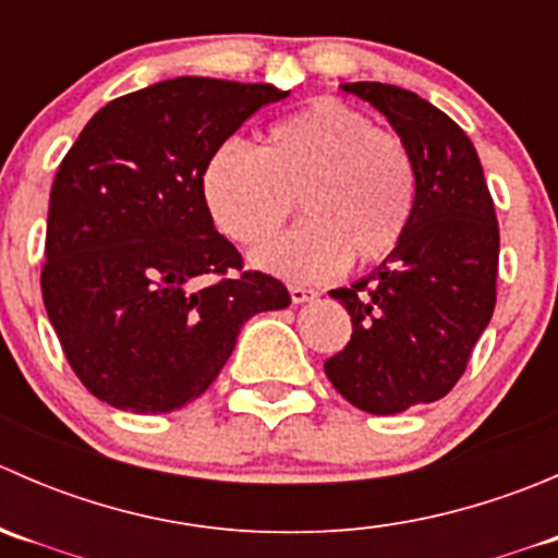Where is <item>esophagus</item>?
I'll list each match as a JSON object with an SVG mask.
<instances>
[{
  "label": "esophagus",
  "instance_id": "esophagus-1",
  "mask_svg": "<svg viewBox=\"0 0 558 558\" xmlns=\"http://www.w3.org/2000/svg\"><path fill=\"white\" fill-rule=\"evenodd\" d=\"M289 294H291V302H294V305H305V302L318 300V291L305 289V286H291Z\"/></svg>",
  "mask_w": 558,
  "mask_h": 558
}]
</instances>
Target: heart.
Instances as JSON below:
<instances>
[{"label": "heart", "instance_id": "b5f03b06", "mask_svg": "<svg viewBox=\"0 0 558 558\" xmlns=\"http://www.w3.org/2000/svg\"><path fill=\"white\" fill-rule=\"evenodd\" d=\"M218 232L238 245L269 243L300 205L305 223L262 247L253 264L291 280H326L351 258L384 262L408 234L415 167L402 140L364 112L318 99L280 118L256 150L223 143L202 170Z\"/></svg>", "mask_w": 558, "mask_h": 558}]
</instances>
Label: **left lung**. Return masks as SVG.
<instances>
[{"mask_svg": "<svg viewBox=\"0 0 558 558\" xmlns=\"http://www.w3.org/2000/svg\"><path fill=\"white\" fill-rule=\"evenodd\" d=\"M384 112L415 167L408 234L380 267L335 296L351 342L326 359V378L373 415L446 397L464 373L497 302L499 227L481 159L461 126L418 94L342 83Z\"/></svg>", "mask_w": 558, "mask_h": 558, "instance_id": "left-lung-1", "label": "left lung"}]
</instances>
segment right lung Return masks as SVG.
I'll return each mask as SVG.
<instances>
[{"label":"right lung","instance_id":"add662e5","mask_svg":"<svg viewBox=\"0 0 558 558\" xmlns=\"http://www.w3.org/2000/svg\"><path fill=\"white\" fill-rule=\"evenodd\" d=\"M272 83L172 77L105 105L56 172L43 300L66 362L102 402L172 413L218 378L247 318L283 311L280 280L243 272L216 232L202 170Z\"/></svg>","mask_w":558,"mask_h":558}]
</instances>
